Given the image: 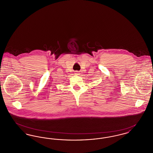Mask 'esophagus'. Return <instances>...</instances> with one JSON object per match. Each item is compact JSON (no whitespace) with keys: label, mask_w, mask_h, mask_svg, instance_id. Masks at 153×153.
<instances>
[{"label":"esophagus","mask_w":153,"mask_h":153,"mask_svg":"<svg viewBox=\"0 0 153 153\" xmlns=\"http://www.w3.org/2000/svg\"><path fill=\"white\" fill-rule=\"evenodd\" d=\"M76 74H77V75H79V74H80V73H79V72H76Z\"/></svg>","instance_id":"obj_1"}]
</instances>
